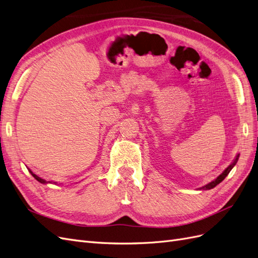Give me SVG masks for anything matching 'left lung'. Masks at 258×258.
Masks as SVG:
<instances>
[{
	"label": "left lung",
	"mask_w": 258,
	"mask_h": 258,
	"mask_svg": "<svg viewBox=\"0 0 258 258\" xmlns=\"http://www.w3.org/2000/svg\"><path fill=\"white\" fill-rule=\"evenodd\" d=\"M238 158H239V155L237 156V157H236V159L235 160H233V162L231 163V165L227 168V169H226L225 171H224V172L220 175V176H217V178H215L214 179V181H212V182H211V183H209V184H207L206 186H204V187H201V188L200 189H211V188H213V187H215L217 184H220L222 181H223V179L226 177V176H227L228 175V173L230 172V171H231V169L233 168V167H235V165H236V163H237V161H238Z\"/></svg>",
	"instance_id": "8db88e82"
}]
</instances>
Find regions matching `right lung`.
I'll list each match as a JSON object with an SVG mask.
<instances>
[{"label": "right lung", "instance_id": "1", "mask_svg": "<svg viewBox=\"0 0 258 258\" xmlns=\"http://www.w3.org/2000/svg\"><path fill=\"white\" fill-rule=\"evenodd\" d=\"M29 172H30L31 174H32V176H33V177H34L35 179H37V181H38V182H41V183H43V184H46V183H47V182H46V181H45V179H44V178H41L40 176H37V175H36V174H34V173L32 172V171H31V170H29ZM48 183H49V182H48Z\"/></svg>", "mask_w": 258, "mask_h": 258}]
</instances>
